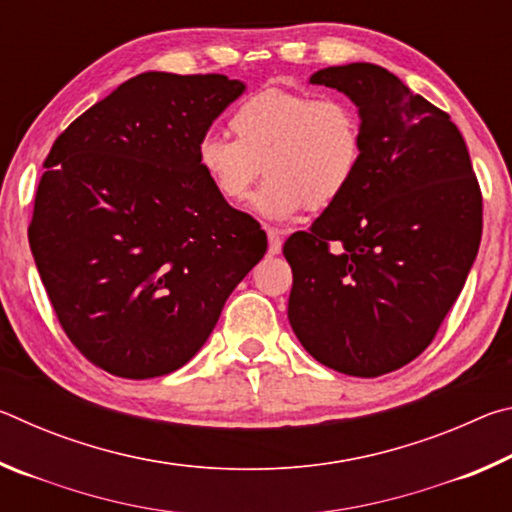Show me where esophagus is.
<instances>
[{
    "mask_svg": "<svg viewBox=\"0 0 512 512\" xmlns=\"http://www.w3.org/2000/svg\"><path fill=\"white\" fill-rule=\"evenodd\" d=\"M280 250H282L280 232H277V230H268V253H271V255H280Z\"/></svg>",
    "mask_w": 512,
    "mask_h": 512,
    "instance_id": "1",
    "label": "esophagus"
}]
</instances>
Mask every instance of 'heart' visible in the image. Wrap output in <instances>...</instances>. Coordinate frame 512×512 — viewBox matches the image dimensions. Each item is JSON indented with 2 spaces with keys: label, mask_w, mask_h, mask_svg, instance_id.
<instances>
[{
  "label": "heart",
  "mask_w": 512,
  "mask_h": 512,
  "mask_svg": "<svg viewBox=\"0 0 512 512\" xmlns=\"http://www.w3.org/2000/svg\"><path fill=\"white\" fill-rule=\"evenodd\" d=\"M235 140L205 135L196 162L216 196L241 203L259 171L266 183L255 210L287 221L300 210L323 212L350 192L363 162V121L350 101L271 85L232 112Z\"/></svg>",
  "instance_id": "1"
}]
</instances>
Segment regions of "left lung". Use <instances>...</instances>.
Returning a JSON list of instances; mask_svg holds the SVG:
<instances>
[{
    "label": "left lung",
    "instance_id": "obj_1",
    "mask_svg": "<svg viewBox=\"0 0 512 512\" xmlns=\"http://www.w3.org/2000/svg\"><path fill=\"white\" fill-rule=\"evenodd\" d=\"M309 83L357 103L363 162L350 192L293 232L289 320L316 361L379 377L429 348L479 253L483 196L445 110L370 63L325 67Z\"/></svg>",
    "mask_w": 512,
    "mask_h": 512
}]
</instances>
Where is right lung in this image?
Segmentation results:
<instances>
[{
	"mask_svg": "<svg viewBox=\"0 0 512 512\" xmlns=\"http://www.w3.org/2000/svg\"><path fill=\"white\" fill-rule=\"evenodd\" d=\"M244 88L223 74H137L51 146L31 253L67 339L110 375L185 366L266 253V232L216 196L196 162Z\"/></svg>",
	"mask_w": 512,
	"mask_h": 512,
	"instance_id": "1",
	"label": "right lung"
}]
</instances>
